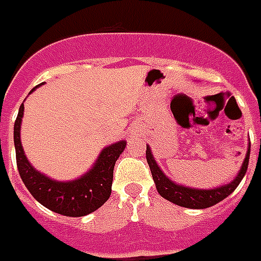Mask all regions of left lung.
Here are the masks:
<instances>
[{"instance_id": "left-lung-1", "label": "left lung", "mask_w": 261, "mask_h": 261, "mask_svg": "<svg viewBox=\"0 0 261 261\" xmlns=\"http://www.w3.org/2000/svg\"><path fill=\"white\" fill-rule=\"evenodd\" d=\"M249 155L250 147L248 148V152H246V156H245V161L244 164H242L240 173L237 175V177L230 184H226V186H221L219 189L213 190H197L179 186V184L173 183L172 180L168 179L162 173L160 166L156 165L154 158H152L151 150L148 147H147L146 150L147 162H148V166L151 169L152 179H154V183H155V187L161 197H164L165 199L176 203V205H179V206L190 207V209H205V207L213 206V205H216L220 201H223L224 198L228 197L238 187V184L241 183V180H242V177L246 173L248 164H249Z\"/></svg>"}]
</instances>
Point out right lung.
Instances as JSON below:
<instances>
[{"mask_svg": "<svg viewBox=\"0 0 261 261\" xmlns=\"http://www.w3.org/2000/svg\"><path fill=\"white\" fill-rule=\"evenodd\" d=\"M23 110L24 106L21 105L15 121L13 140L16 150L17 170L27 190L41 205L64 216L80 217L95 212L110 198L115 161L118 160L126 143L122 140L106 147L96 161L93 169L80 179L66 183L55 181L37 172L24 155L20 143Z\"/></svg>", "mask_w": 261, "mask_h": 261, "instance_id": "add662e5", "label": "right lung"}]
</instances>
